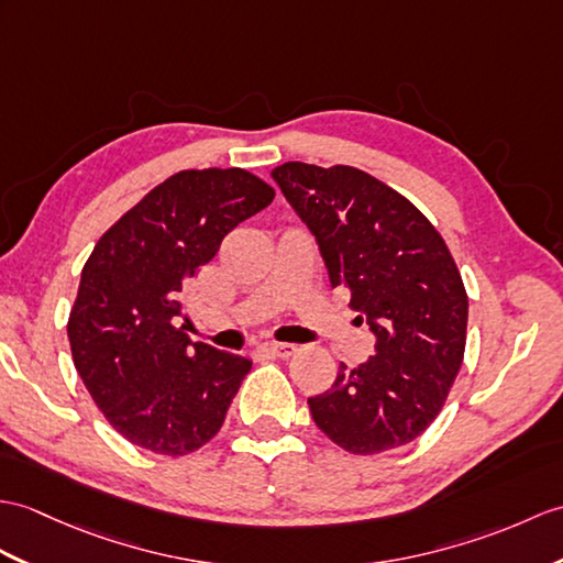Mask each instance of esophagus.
Listing matches in <instances>:
<instances>
[{"label":"esophagus","mask_w":563,"mask_h":563,"mask_svg":"<svg viewBox=\"0 0 563 563\" xmlns=\"http://www.w3.org/2000/svg\"><path fill=\"white\" fill-rule=\"evenodd\" d=\"M261 352H266V355H271V357H292L295 352H297V345H292V343H266V345H261Z\"/></svg>","instance_id":"34e87169"}]
</instances>
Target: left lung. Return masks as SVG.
I'll return each mask as SVG.
<instances>
[{
    "mask_svg": "<svg viewBox=\"0 0 563 563\" xmlns=\"http://www.w3.org/2000/svg\"><path fill=\"white\" fill-rule=\"evenodd\" d=\"M350 309L376 335L369 362L309 398L317 427L355 455L405 446L437 420L465 355L467 292L427 216L364 169L285 163L273 169Z\"/></svg>",
    "mask_w": 563,
    "mask_h": 563,
    "instance_id": "1",
    "label": "left lung"
}]
</instances>
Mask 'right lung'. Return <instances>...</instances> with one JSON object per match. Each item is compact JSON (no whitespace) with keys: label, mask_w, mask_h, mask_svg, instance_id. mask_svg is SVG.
<instances>
[{"label":"right lung","mask_w":563,"mask_h":563,"mask_svg":"<svg viewBox=\"0 0 563 563\" xmlns=\"http://www.w3.org/2000/svg\"><path fill=\"white\" fill-rule=\"evenodd\" d=\"M242 167L181 169L151 189L90 252L67 335L90 398L134 446L187 455L211 441L252 362L194 343L179 297L220 242L273 201Z\"/></svg>","instance_id":"add662e5"}]
</instances>
